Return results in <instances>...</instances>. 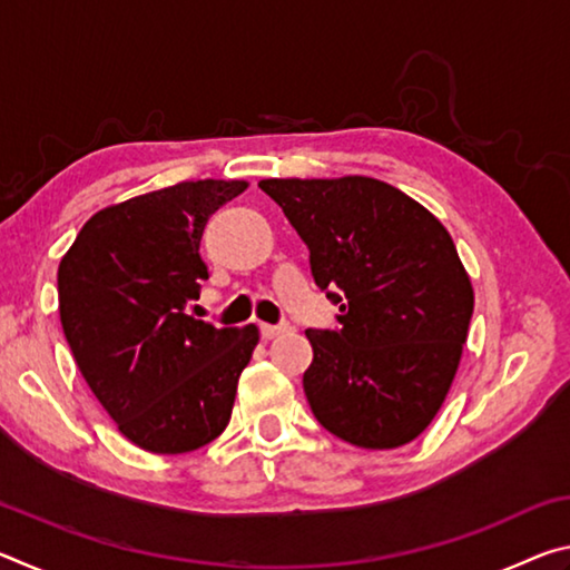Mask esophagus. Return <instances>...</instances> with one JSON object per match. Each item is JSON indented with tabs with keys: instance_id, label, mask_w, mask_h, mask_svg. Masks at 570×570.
Wrapping results in <instances>:
<instances>
[{
	"instance_id": "34e87169",
	"label": "esophagus",
	"mask_w": 570,
	"mask_h": 570,
	"mask_svg": "<svg viewBox=\"0 0 570 570\" xmlns=\"http://www.w3.org/2000/svg\"><path fill=\"white\" fill-rule=\"evenodd\" d=\"M288 332L286 324H262V336L264 340H276V336H282Z\"/></svg>"
}]
</instances>
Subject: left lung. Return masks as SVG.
<instances>
[{
	"instance_id": "1",
	"label": "left lung",
	"mask_w": 570,
	"mask_h": 570,
	"mask_svg": "<svg viewBox=\"0 0 570 570\" xmlns=\"http://www.w3.org/2000/svg\"><path fill=\"white\" fill-rule=\"evenodd\" d=\"M258 188L308 246L316 286L340 302V330H306L314 417L356 448L407 445L448 397L475 306L448 228L377 178H266Z\"/></svg>"
}]
</instances>
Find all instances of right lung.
<instances>
[{
    "mask_svg": "<svg viewBox=\"0 0 570 570\" xmlns=\"http://www.w3.org/2000/svg\"><path fill=\"white\" fill-rule=\"evenodd\" d=\"M246 180H183L95 214L57 268L60 322L85 382L140 450L180 455L214 442L234 412L258 326L186 314L208 276V218Z\"/></svg>",
    "mask_w": 570,
    "mask_h": 570,
    "instance_id": "add662e5",
    "label": "right lung"
}]
</instances>
